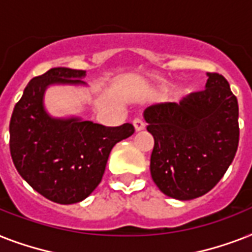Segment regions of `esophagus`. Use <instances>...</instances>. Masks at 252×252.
I'll list each match as a JSON object with an SVG mask.
<instances>
[{
	"instance_id": "esophagus-1",
	"label": "esophagus",
	"mask_w": 252,
	"mask_h": 252,
	"mask_svg": "<svg viewBox=\"0 0 252 252\" xmlns=\"http://www.w3.org/2000/svg\"><path fill=\"white\" fill-rule=\"evenodd\" d=\"M133 126H134V129L137 130H142L144 129V128H145V122H144V120H142V119H140V118H136L133 120Z\"/></svg>"
}]
</instances>
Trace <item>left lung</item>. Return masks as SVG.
I'll list each match as a JSON object with an SVG mask.
<instances>
[{
  "instance_id": "left-lung-1",
  "label": "left lung",
  "mask_w": 252,
  "mask_h": 252,
  "mask_svg": "<svg viewBox=\"0 0 252 252\" xmlns=\"http://www.w3.org/2000/svg\"><path fill=\"white\" fill-rule=\"evenodd\" d=\"M207 76L204 90L144 112L154 137L150 174L172 199L192 200L211 191L238 149V100L225 77Z\"/></svg>"
}]
</instances>
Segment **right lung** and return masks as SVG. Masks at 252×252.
Listing matches in <instances>:
<instances>
[{"instance_id": "obj_1", "label": "right lung", "mask_w": 252, "mask_h": 252, "mask_svg": "<svg viewBox=\"0 0 252 252\" xmlns=\"http://www.w3.org/2000/svg\"><path fill=\"white\" fill-rule=\"evenodd\" d=\"M85 70L52 68L26 86L10 119V153L19 175L45 199L80 203L102 180L111 150L134 133L132 124L104 126L80 118H52L44 93L51 85H85Z\"/></svg>"}]
</instances>
